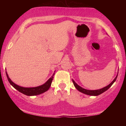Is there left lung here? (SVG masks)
<instances>
[{
  "instance_id": "1",
  "label": "left lung",
  "mask_w": 126,
  "mask_h": 126,
  "mask_svg": "<svg viewBox=\"0 0 126 126\" xmlns=\"http://www.w3.org/2000/svg\"><path fill=\"white\" fill-rule=\"evenodd\" d=\"M117 77H118V75H117L116 77L114 79V80H113L112 81L111 83L109 84V85H108L107 86H106V87L103 88H101V89H97V90H88V89H85L81 87L80 86H79L78 85V84L76 83L75 81L73 80H72V81H73V84H74V85H75V87H76V88L79 91H80V92L83 93V94H88V95L98 96V95H99V94H103V92H104L105 91H106L107 89H109L111 87L112 85L114 83V82L115 81H116Z\"/></svg>"
}]
</instances>
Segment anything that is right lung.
I'll return each mask as SVG.
<instances>
[{"label":"right lung","mask_w":126,"mask_h":126,"mask_svg":"<svg viewBox=\"0 0 126 126\" xmlns=\"http://www.w3.org/2000/svg\"><path fill=\"white\" fill-rule=\"evenodd\" d=\"M7 77V79L8 81L10 83V84L13 86V87L18 90L19 92L22 93V94H26L27 96H35V95H38V94H43V93L45 92L46 91H47L48 89H49V88L50 87L51 82H52L53 76H54L55 72L53 73L50 78L49 80H48L47 81H46L45 83L43 84L42 85L38 86V87H31V88H25V87H20V86H19L16 84L12 81L11 79L9 78L8 77V75L7 72H6Z\"/></svg>","instance_id":"right-lung-1"}]
</instances>
